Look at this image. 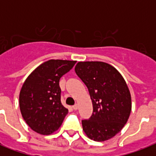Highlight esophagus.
Wrapping results in <instances>:
<instances>
[{"instance_id": "obj_1", "label": "esophagus", "mask_w": 156, "mask_h": 156, "mask_svg": "<svg viewBox=\"0 0 156 156\" xmlns=\"http://www.w3.org/2000/svg\"><path fill=\"white\" fill-rule=\"evenodd\" d=\"M73 110H78V104H75V105H73Z\"/></svg>"}]
</instances>
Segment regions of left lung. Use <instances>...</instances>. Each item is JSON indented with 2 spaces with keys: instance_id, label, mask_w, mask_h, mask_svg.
<instances>
[{
  "instance_id": "left-lung-1",
  "label": "left lung",
  "mask_w": 156,
  "mask_h": 156,
  "mask_svg": "<svg viewBox=\"0 0 156 156\" xmlns=\"http://www.w3.org/2000/svg\"><path fill=\"white\" fill-rule=\"evenodd\" d=\"M75 72L92 101V115L82 121L84 133L95 142L113 138L125 126L132 108L126 81L116 68L102 61L78 62Z\"/></svg>"
}]
</instances>
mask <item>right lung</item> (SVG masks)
Returning a JSON list of instances; mask_svg holds the SVG:
<instances>
[{"mask_svg": "<svg viewBox=\"0 0 156 156\" xmlns=\"http://www.w3.org/2000/svg\"><path fill=\"white\" fill-rule=\"evenodd\" d=\"M77 62L49 60L30 73L19 94V107L24 121L33 131L49 135L56 131L68 113L61 104L60 78Z\"/></svg>", "mask_w": 156, "mask_h": 156, "instance_id": "add662e5", "label": "right lung"}]
</instances>
